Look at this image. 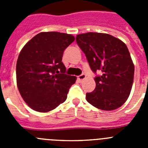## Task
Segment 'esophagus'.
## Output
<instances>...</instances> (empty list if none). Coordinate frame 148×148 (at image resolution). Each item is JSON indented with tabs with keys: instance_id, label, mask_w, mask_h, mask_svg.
I'll list each match as a JSON object with an SVG mask.
<instances>
[{
	"instance_id": "obj_1",
	"label": "esophagus",
	"mask_w": 148,
	"mask_h": 148,
	"mask_svg": "<svg viewBox=\"0 0 148 148\" xmlns=\"http://www.w3.org/2000/svg\"><path fill=\"white\" fill-rule=\"evenodd\" d=\"M85 78H86L85 74H82V75H79V76L78 77V80H79V81H80L81 82H83V81L84 80Z\"/></svg>"
}]
</instances>
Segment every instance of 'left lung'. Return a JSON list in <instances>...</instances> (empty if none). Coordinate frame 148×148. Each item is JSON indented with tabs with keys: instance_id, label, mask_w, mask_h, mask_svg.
I'll list each match as a JSON object with an SVG mask.
<instances>
[{
	"instance_id": "1",
	"label": "left lung",
	"mask_w": 148,
	"mask_h": 148,
	"mask_svg": "<svg viewBox=\"0 0 148 148\" xmlns=\"http://www.w3.org/2000/svg\"><path fill=\"white\" fill-rule=\"evenodd\" d=\"M76 42L92 72L101 75L94 78L95 88L86 94L95 108L113 110L130 95L134 77V64L126 44L109 34L87 32L76 35Z\"/></svg>"
}]
</instances>
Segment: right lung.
<instances>
[{
	"label": "right lung",
	"instance_id": "obj_1",
	"mask_svg": "<svg viewBox=\"0 0 148 148\" xmlns=\"http://www.w3.org/2000/svg\"><path fill=\"white\" fill-rule=\"evenodd\" d=\"M75 40L70 34L40 32L25 44L16 64L17 86L29 108L45 113L66 101L76 77L65 74L63 53Z\"/></svg>",
	"mask_w": 148,
	"mask_h": 148
}]
</instances>
